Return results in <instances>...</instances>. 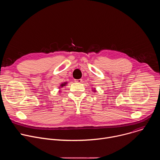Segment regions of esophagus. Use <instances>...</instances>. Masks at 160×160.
<instances>
[{
  "mask_svg": "<svg viewBox=\"0 0 160 160\" xmlns=\"http://www.w3.org/2000/svg\"><path fill=\"white\" fill-rule=\"evenodd\" d=\"M75 82L77 83H81L82 82V79H75Z\"/></svg>",
  "mask_w": 160,
  "mask_h": 160,
  "instance_id": "obj_1",
  "label": "esophagus"
}]
</instances>
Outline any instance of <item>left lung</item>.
Listing matches in <instances>:
<instances>
[{"mask_svg":"<svg viewBox=\"0 0 160 160\" xmlns=\"http://www.w3.org/2000/svg\"><path fill=\"white\" fill-rule=\"evenodd\" d=\"M93 90H93V91H94V92H96V88H94Z\"/></svg>","mask_w":160,"mask_h":160,"instance_id":"1","label":"left lung"}]
</instances>
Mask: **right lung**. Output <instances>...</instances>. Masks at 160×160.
<instances>
[{"mask_svg": "<svg viewBox=\"0 0 160 160\" xmlns=\"http://www.w3.org/2000/svg\"><path fill=\"white\" fill-rule=\"evenodd\" d=\"M67 83H68L67 82H64V83H62L60 85V86H59V88H62V87H63L66 86ZM59 92H60V91H59Z\"/></svg>", "mask_w": 160, "mask_h": 160, "instance_id": "add662e5", "label": "right lung"}]
</instances>
